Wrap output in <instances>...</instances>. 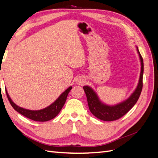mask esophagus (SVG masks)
I'll use <instances>...</instances> for the list:
<instances>
[{
    "label": "esophagus",
    "instance_id": "1",
    "mask_svg": "<svg viewBox=\"0 0 158 158\" xmlns=\"http://www.w3.org/2000/svg\"><path fill=\"white\" fill-rule=\"evenodd\" d=\"M84 83V80L82 78H78L76 80V84L78 85H82Z\"/></svg>",
    "mask_w": 158,
    "mask_h": 158
}]
</instances>
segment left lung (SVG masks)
Wrapping results in <instances>:
<instances>
[{
	"mask_svg": "<svg viewBox=\"0 0 158 158\" xmlns=\"http://www.w3.org/2000/svg\"><path fill=\"white\" fill-rule=\"evenodd\" d=\"M136 51L139 55L140 62L141 64V70L139 80L136 89L132 94L125 101L117 104L110 106L106 104L100 100L97 93L88 85H84L83 87L88 100V104L91 111L95 117L100 120L105 121H115L121 118L130 111L132 107L135 106L139 98L142 89V78L144 73V63L142 57L140 53L138 47H136Z\"/></svg>",
	"mask_w": 158,
	"mask_h": 158,
	"instance_id": "1",
	"label": "left lung"
}]
</instances>
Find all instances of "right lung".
Returning <instances> with one entry per match:
<instances>
[{"label": "right lung", "instance_id": "add662e5", "mask_svg": "<svg viewBox=\"0 0 158 158\" xmlns=\"http://www.w3.org/2000/svg\"><path fill=\"white\" fill-rule=\"evenodd\" d=\"M72 88L73 87L70 86L69 88L66 89L64 92H63L60 95V96L57 98L53 103L50 105V106L40 110H30L18 106L12 102L10 97L9 96L6 89V93L7 98L8 99V101L10 102L12 107L15 109L17 112L20 113L22 115L25 116L28 118L31 119L33 121L45 122L51 120V119L55 118L57 114L59 113L60 110L64 106L66 98H67V95L70 91L71 90Z\"/></svg>", "mask_w": 158, "mask_h": 158}]
</instances>
